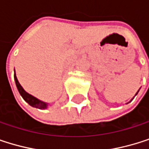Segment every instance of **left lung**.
<instances>
[{
    "label": "left lung",
    "instance_id": "obj_1",
    "mask_svg": "<svg viewBox=\"0 0 149 149\" xmlns=\"http://www.w3.org/2000/svg\"><path fill=\"white\" fill-rule=\"evenodd\" d=\"M137 93H138V92H137ZM137 93H136V94H137ZM136 94H135V95H136Z\"/></svg>",
    "mask_w": 149,
    "mask_h": 149
}]
</instances>
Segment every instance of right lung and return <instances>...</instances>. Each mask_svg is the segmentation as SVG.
<instances>
[{
	"mask_svg": "<svg viewBox=\"0 0 149 149\" xmlns=\"http://www.w3.org/2000/svg\"><path fill=\"white\" fill-rule=\"evenodd\" d=\"M14 79H15V85H16V87H17V89H18L19 93L21 94V96L23 98V100H24L29 105H30V106L33 107L38 108V109H45V108H47V106H48L47 103L39 100L36 99V97L30 95L29 93H28L27 92L24 91V89L22 87V86H21L20 83L18 82V79H17L16 75H15V74H14Z\"/></svg>",
	"mask_w": 149,
	"mask_h": 149,
	"instance_id": "right-lung-1",
	"label": "right lung"
}]
</instances>
